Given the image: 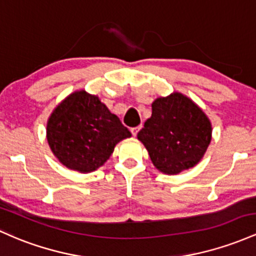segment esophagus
Segmentation results:
<instances>
[{"mask_svg": "<svg viewBox=\"0 0 256 256\" xmlns=\"http://www.w3.org/2000/svg\"><path fill=\"white\" fill-rule=\"evenodd\" d=\"M140 128H142V127H134V128H132V129H130L132 134H133V136H136V134H138V133H139Z\"/></svg>", "mask_w": 256, "mask_h": 256, "instance_id": "1", "label": "esophagus"}]
</instances>
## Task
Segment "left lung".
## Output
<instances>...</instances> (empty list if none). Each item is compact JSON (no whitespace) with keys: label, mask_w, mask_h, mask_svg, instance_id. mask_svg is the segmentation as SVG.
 Listing matches in <instances>:
<instances>
[{"label":"left lung","mask_w":256,"mask_h":256,"mask_svg":"<svg viewBox=\"0 0 256 256\" xmlns=\"http://www.w3.org/2000/svg\"><path fill=\"white\" fill-rule=\"evenodd\" d=\"M212 130L204 111L185 94L173 92L152 102V114L138 139L160 173L176 175L203 158Z\"/></svg>","instance_id":"left-lung-1"}]
</instances>
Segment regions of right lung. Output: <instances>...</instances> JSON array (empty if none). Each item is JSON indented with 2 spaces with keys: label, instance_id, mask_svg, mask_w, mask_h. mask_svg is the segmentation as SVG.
<instances>
[{
  "label": "right lung",
  "instance_id": "add662e5",
  "mask_svg": "<svg viewBox=\"0 0 256 256\" xmlns=\"http://www.w3.org/2000/svg\"><path fill=\"white\" fill-rule=\"evenodd\" d=\"M132 133L99 96L76 90L60 102L47 120V142L66 168L92 173Z\"/></svg>",
  "mask_w": 256,
  "mask_h": 256
}]
</instances>
